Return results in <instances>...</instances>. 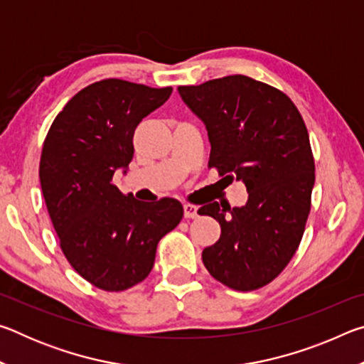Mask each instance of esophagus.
Returning a JSON list of instances; mask_svg holds the SVG:
<instances>
[{
  "label": "esophagus",
  "instance_id": "esophagus-1",
  "mask_svg": "<svg viewBox=\"0 0 364 364\" xmlns=\"http://www.w3.org/2000/svg\"><path fill=\"white\" fill-rule=\"evenodd\" d=\"M184 218H196L197 217V207L193 204H184Z\"/></svg>",
  "mask_w": 364,
  "mask_h": 364
}]
</instances>
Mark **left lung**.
I'll list each match as a JSON object with an SVG mask.
<instances>
[{
	"label": "left lung",
	"instance_id": "8db88e82",
	"mask_svg": "<svg viewBox=\"0 0 364 364\" xmlns=\"http://www.w3.org/2000/svg\"><path fill=\"white\" fill-rule=\"evenodd\" d=\"M178 93L204 122L208 167L242 181L249 193L242 207L212 202L199 208L221 226L202 262L225 286L254 291L287 267L304 236L315 186L304 119L282 91L245 75L180 86Z\"/></svg>",
	"mask_w": 364,
	"mask_h": 364
}]
</instances>
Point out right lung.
Instances as JSON below:
<instances>
[{
    "label": "right lung",
    "mask_w": 364,
    "mask_h": 364,
    "mask_svg": "<svg viewBox=\"0 0 364 364\" xmlns=\"http://www.w3.org/2000/svg\"><path fill=\"white\" fill-rule=\"evenodd\" d=\"M171 91L101 80L65 104L43 144L40 183L60 249L102 291H125L146 279L159 241L183 218L176 199L141 202L112 183L117 170L127 173L139 122Z\"/></svg>",
    "instance_id": "1"
}]
</instances>
